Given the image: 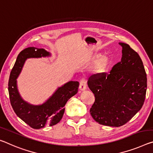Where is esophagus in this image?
Listing matches in <instances>:
<instances>
[{
    "instance_id": "34e87169",
    "label": "esophagus",
    "mask_w": 153,
    "mask_h": 153,
    "mask_svg": "<svg viewBox=\"0 0 153 153\" xmlns=\"http://www.w3.org/2000/svg\"><path fill=\"white\" fill-rule=\"evenodd\" d=\"M79 90L81 91H84L86 89V79H82L80 80V82H79Z\"/></svg>"
}]
</instances>
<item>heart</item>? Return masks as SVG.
Wrapping results in <instances>:
<instances>
[{"mask_svg": "<svg viewBox=\"0 0 153 153\" xmlns=\"http://www.w3.org/2000/svg\"><path fill=\"white\" fill-rule=\"evenodd\" d=\"M97 57L98 59L94 62L93 71L94 74L97 75H101L104 74L108 68L110 62V57L108 54L101 55L99 56L98 55H94L92 58V59L94 60Z\"/></svg>", "mask_w": 153, "mask_h": 153, "instance_id": "obj_1", "label": "heart"}]
</instances>
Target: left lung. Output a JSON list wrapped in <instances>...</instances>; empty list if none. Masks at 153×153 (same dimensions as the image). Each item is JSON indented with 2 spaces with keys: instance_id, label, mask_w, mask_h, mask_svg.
<instances>
[{
  "instance_id": "obj_1",
  "label": "left lung",
  "mask_w": 153,
  "mask_h": 153,
  "mask_svg": "<svg viewBox=\"0 0 153 153\" xmlns=\"http://www.w3.org/2000/svg\"><path fill=\"white\" fill-rule=\"evenodd\" d=\"M120 62L110 74H94L88 86L95 101L90 110L99 124L120 127L130 120L142 108L147 88V77L139 54L125 43Z\"/></svg>"
}]
</instances>
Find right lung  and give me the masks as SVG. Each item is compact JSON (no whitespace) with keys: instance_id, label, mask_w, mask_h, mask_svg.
<instances>
[{"instance_id":"add662e5","label":"right lung","mask_w":153,"mask_h":153,"mask_svg":"<svg viewBox=\"0 0 153 153\" xmlns=\"http://www.w3.org/2000/svg\"><path fill=\"white\" fill-rule=\"evenodd\" d=\"M50 56V53L43 48H26L18 54L9 76L8 91L12 108L19 118L35 129L47 125H55L59 123L64 114L65 104L78 91L79 82L69 81L59 87L52 95L41 105H33L22 98L17 86V78L26 60L30 58Z\"/></svg>"}]
</instances>
